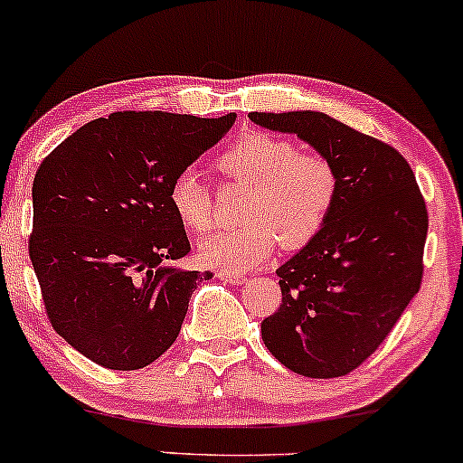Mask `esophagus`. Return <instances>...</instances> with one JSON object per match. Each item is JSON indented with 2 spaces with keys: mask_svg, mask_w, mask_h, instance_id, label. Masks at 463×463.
<instances>
[{
  "mask_svg": "<svg viewBox=\"0 0 463 463\" xmlns=\"http://www.w3.org/2000/svg\"><path fill=\"white\" fill-rule=\"evenodd\" d=\"M219 278L232 287H240V284L246 282V276L242 274H232V271H219Z\"/></svg>",
  "mask_w": 463,
  "mask_h": 463,
  "instance_id": "esophagus-1",
  "label": "esophagus"
}]
</instances>
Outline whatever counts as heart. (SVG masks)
Wrapping results in <instances>:
<instances>
[{
  "mask_svg": "<svg viewBox=\"0 0 463 463\" xmlns=\"http://www.w3.org/2000/svg\"><path fill=\"white\" fill-rule=\"evenodd\" d=\"M227 179L250 187L238 230H221L200 242L202 261L221 271H246L268 261L276 246L301 249L318 236L331 217L339 194V176L326 156L297 149L290 138L269 132H246L214 160ZM168 202L189 232L213 225V198L194 170L170 183Z\"/></svg>",
  "mask_w": 463,
  "mask_h": 463,
  "instance_id": "heart-1",
  "label": "heart"
}]
</instances>
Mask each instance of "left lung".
<instances>
[{"instance_id": "obj_1", "label": "left lung", "mask_w": 463, "mask_h": 463, "mask_svg": "<svg viewBox=\"0 0 463 463\" xmlns=\"http://www.w3.org/2000/svg\"><path fill=\"white\" fill-rule=\"evenodd\" d=\"M249 118L312 145L339 176L325 227L276 269L282 303L261 322L263 344L297 375H347L382 345L420 290L426 202L394 147L326 113Z\"/></svg>"}]
</instances>
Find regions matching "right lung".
Listing matches in <instances>:
<instances>
[{
  "label": "right lung",
  "mask_w": 463,
  "mask_h": 463,
  "mask_svg": "<svg viewBox=\"0 0 463 463\" xmlns=\"http://www.w3.org/2000/svg\"><path fill=\"white\" fill-rule=\"evenodd\" d=\"M233 122L118 111L37 168L29 257L54 331L92 363L143 369L179 337L192 293L213 274L166 265L192 249L168 189Z\"/></svg>",
  "instance_id": "add662e5"
}]
</instances>
